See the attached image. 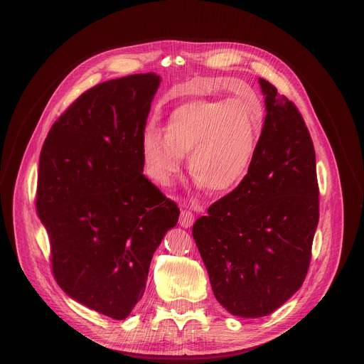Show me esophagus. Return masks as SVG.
I'll return each instance as SVG.
<instances>
[{
    "instance_id": "esophagus-1",
    "label": "esophagus",
    "mask_w": 364,
    "mask_h": 364,
    "mask_svg": "<svg viewBox=\"0 0 364 364\" xmlns=\"http://www.w3.org/2000/svg\"><path fill=\"white\" fill-rule=\"evenodd\" d=\"M178 223H180V225L184 227V228L190 227V225H192V224L195 223V214H193L192 211H190V209H181Z\"/></svg>"
}]
</instances>
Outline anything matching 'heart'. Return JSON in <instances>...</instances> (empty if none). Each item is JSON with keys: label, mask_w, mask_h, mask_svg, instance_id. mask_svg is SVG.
I'll return each instance as SVG.
<instances>
[{"label": "heart", "mask_w": 364, "mask_h": 364, "mask_svg": "<svg viewBox=\"0 0 364 364\" xmlns=\"http://www.w3.org/2000/svg\"><path fill=\"white\" fill-rule=\"evenodd\" d=\"M264 117L239 97L193 99L169 113L164 134L149 127L141 136L147 176L161 186L174 178L188 155V171L214 193H228L250 174Z\"/></svg>", "instance_id": "1"}]
</instances>
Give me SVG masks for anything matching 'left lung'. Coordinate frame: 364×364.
Here are the masks:
<instances>
[{"label":"left lung","mask_w":364,"mask_h":364,"mask_svg":"<svg viewBox=\"0 0 364 364\" xmlns=\"http://www.w3.org/2000/svg\"><path fill=\"white\" fill-rule=\"evenodd\" d=\"M259 85L267 114L250 174L192 230L217 301L246 318L272 314L301 288L318 224L309 128L273 84Z\"/></svg>","instance_id":"obj_1"}]
</instances>
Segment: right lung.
<instances>
[{
  "label": "right lung",
  "mask_w": 364,
  "mask_h": 364,
  "mask_svg": "<svg viewBox=\"0 0 364 364\" xmlns=\"http://www.w3.org/2000/svg\"><path fill=\"white\" fill-rule=\"evenodd\" d=\"M161 84L156 73L82 92L48 131L36 213L57 284L75 301L125 318L146 289L153 254L180 209L143 174L141 136Z\"/></svg>",
  "instance_id": "obj_1"
}]
</instances>
